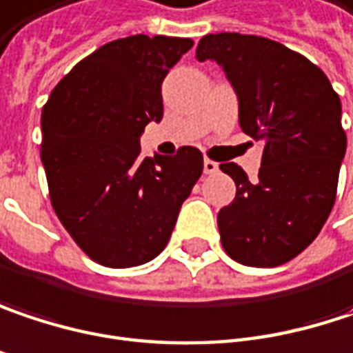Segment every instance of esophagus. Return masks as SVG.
Wrapping results in <instances>:
<instances>
[{
	"label": "esophagus",
	"mask_w": 353,
	"mask_h": 353,
	"mask_svg": "<svg viewBox=\"0 0 353 353\" xmlns=\"http://www.w3.org/2000/svg\"><path fill=\"white\" fill-rule=\"evenodd\" d=\"M216 172H218V163L212 161V159H204V174L212 176V174H216Z\"/></svg>",
	"instance_id": "1"
}]
</instances>
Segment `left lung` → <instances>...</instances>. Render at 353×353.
<instances>
[{
    "label": "left lung",
    "mask_w": 353,
    "mask_h": 353,
    "mask_svg": "<svg viewBox=\"0 0 353 353\" xmlns=\"http://www.w3.org/2000/svg\"><path fill=\"white\" fill-rule=\"evenodd\" d=\"M196 58L222 66L241 129L265 141L259 181L236 163L220 165L236 183L218 212L222 246L246 267H279L317 239L334 208L347 145L339 97L321 68L269 38L208 34Z\"/></svg>",
    "instance_id": "1"
}]
</instances>
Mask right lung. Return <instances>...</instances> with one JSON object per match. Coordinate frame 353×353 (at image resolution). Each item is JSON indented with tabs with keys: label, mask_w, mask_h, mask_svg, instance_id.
Listing matches in <instances>:
<instances>
[{
	"label": "right lung",
	"mask_w": 353,
	"mask_h": 353,
	"mask_svg": "<svg viewBox=\"0 0 353 353\" xmlns=\"http://www.w3.org/2000/svg\"><path fill=\"white\" fill-rule=\"evenodd\" d=\"M190 38L129 36L81 60L42 111V163L62 226L99 265L149 263L170 241L202 176L196 147L141 157L145 125L163 117L161 82Z\"/></svg>",
	"instance_id": "right-lung-1"
}]
</instances>
